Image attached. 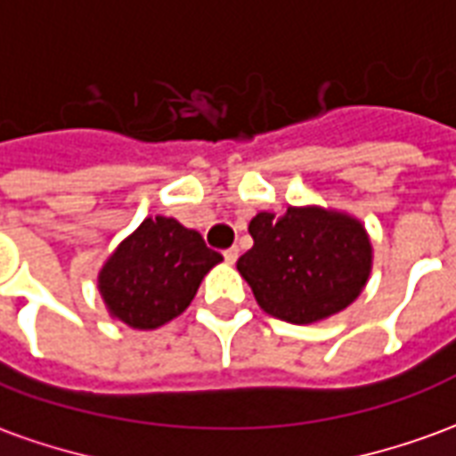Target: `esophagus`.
<instances>
[{"mask_svg":"<svg viewBox=\"0 0 456 456\" xmlns=\"http://www.w3.org/2000/svg\"><path fill=\"white\" fill-rule=\"evenodd\" d=\"M237 258H239V248L237 247L224 248V261H227V264H234Z\"/></svg>","mask_w":456,"mask_h":456,"instance_id":"obj_1","label":"esophagus"}]
</instances>
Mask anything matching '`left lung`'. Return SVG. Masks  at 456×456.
I'll use <instances>...</instances> for the list:
<instances>
[{
	"label": "left lung",
	"instance_id": "1",
	"mask_svg": "<svg viewBox=\"0 0 456 456\" xmlns=\"http://www.w3.org/2000/svg\"><path fill=\"white\" fill-rule=\"evenodd\" d=\"M254 247L237 261L268 315L307 325L356 300L371 271V241L356 219L320 208L258 212Z\"/></svg>",
	"mask_w": 456,
	"mask_h": 456
}]
</instances>
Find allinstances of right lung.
Wrapping results in <instances>:
<instances>
[{
  "mask_svg": "<svg viewBox=\"0 0 456 456\" xmlns=\"http://www.w3.org/2000/svg\"><path fill=\"white\" fill-rule=\"evenodd\" d=\"M222 261L195 229L173 217L143 219L100 273L110 313L134 330H156L178 317L200 281Z\"/></svg>",
  "mask_w": 456,
  "mask_h": 456,
  "instance_id": "1",
  "label": "right lung"
}]
</instances>
